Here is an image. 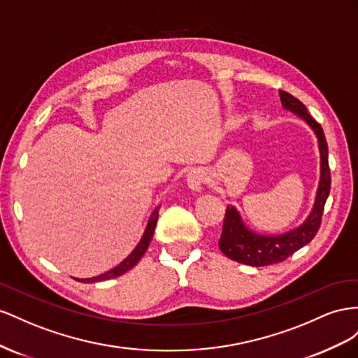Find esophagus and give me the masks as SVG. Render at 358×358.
<instances>
[{
  "instance_id": "obj_1",
  "label": "esophagus",
  "mask_w": 358,
  "mask_h": 358,
  "mask_svg": "<svg viewBox=\"0 0 358 358\" xmlns=\"http://www.w3.org/2000/svg\"><path fill=\"white\" fill-rule=\"evenodd\" d=\"M186 181H187V186L193 192H201L202 190V185H203V182H206V173H203V171L199 169V168L192 169L187 173Z\"/></svg>"
}]
</instances>
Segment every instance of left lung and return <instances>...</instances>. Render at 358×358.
Masks as SVG:
<instances>
[{
    "instance_id": "left-lung-1",
    "label": "left lung",
    "mask_w": 358,
    "mask_h": 358,
    "mask_svg": "<svg viewBox=\"0 0 358 358\" xmlns=\"http://www.w3.org/2000/svg\"><path fill=\"white\" fill-rule=\"evenodd\" d=\"M280 100L285 109L294 112L295 115L303 118L315 131L318 138L320 147V157H321V178L320 186L316 190V198L313 208L309 214V217L304 220L303 224L289 232L279 234V236H261L250 231L244 224L240 213L236 207L228 206L227 213H224L222 236L219 240V248L223 255L232 261H237L252 267H264V265L278 264L291 257L292 253L301 249L306 244L310 243L321 227V219L324 213L325 201L330 195L331 177H330V166H329V147L324 130L316 122L299 99H295L287 91L280 90Z\"/></svg>"
}]
</instances>
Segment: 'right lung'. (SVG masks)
Listing matches in <instances>:
<instances>
[{
    "label": "right lung",
    "mask_w": 358,
    "mask_h": 358,
    "mask_svg": "<svg viewBox=\"0 0 358 358\" xmlns=\"http://www.w3.org/2000/svg\"><path fill=\"white\" fill-rule=\"evenodd\" d=\"M159 208L160 207H156L155 211L151 213V217L147 223V228H145V232L144 236H142L141 241L138 243V246L134 249V252H131L129 257L120 262L117 267H114L112 270L100 274V275H96V278H90V279H78L79 282H84V283H94V282H101V280H108V279H114V278H118V275L124 274L126 271H129L130 268H134L135 265L139 262V259L144 257L145 250L148 249V244L152 238V234H155V229H156V223H157V219H159Z\"/></svg>",
    "instance_id": "obj_1"
}]
</instances>
